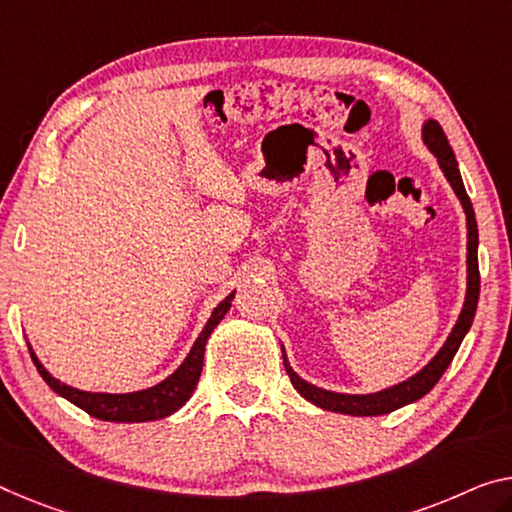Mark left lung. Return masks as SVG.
<instances>
[{
    "instance_id": "1",
    "label": "left lung",
    "mask_w": 512,
    "mask_h": 512,
    "mask_svg": "<svg viewBox=\"0 0 512 512\" xmlns=\"http://www.w3.org/2000/svg\"><path fill=\"white\" fill-rule=\"evenodd\" d=\"M423 144L430 148V153L437 157L439 169L444 171V176L448 183H451L455 196H458L462 208H465L467 215V295H465V304H462V311L458 316V322H455L451 334H448L446 343L439 348V352L432 357L426 366L421 368L419 373L407 377L405 382L393 384L389 389H382L377 393H336V391H327L320 389L316 384L302 380L293 368L288 364L286 350L283 352V366H286V373L293 382V387L297 389L302 398L309 400L316 407H322V410L329 412H338V414H350V416H380V414H389L398 407H405L426 396V393L435 387L439 382V377L444 375V371L451 364L455 352H458L462 338L467 336L471 322H474L476 316V306H478V293H481V272H478V226H476V215H474V206H471L465 183H462L460 169H458V160H455L453 148L448 144V139L444 135L442 125H439L435 119H428L423 123Z\"/></svg>"
}]
</instances>
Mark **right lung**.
Here are the masks:
<instances>
[{"instance_id":"right-lung-1","label":"right lung","mask_w":512,"mask_h":512,"mask_svg":"<svg viewBox=\"0 0 512 512\" xmlns=\"http://www.w3.org/2000/svg\"><path fill=\"white\" fill-rule=\"evenodd\" d=\"M235 297V290L226 297L224 302H219L208 318L203 332L196 338L190 355L185 357L183 364H180L174 373H171L167 380H162L155 387L132 391V393H93V391H80L75 387H68V384L59 382L57 377L47 373V368L38 361L36 352L31 350L29 355L34 359L36 371L41 373L43 380L47 382L54 393H59L61 398L70 400V403L80 407L86 414L96 416L100 421H114V423H141V421H157L164 419V416L174 414L180 410L196 389V382L201 377L203 368V352H206V343L212 334V329L219 325V320L226 316V311L231 309V302Z\"/></svg>"}]
</instances>
